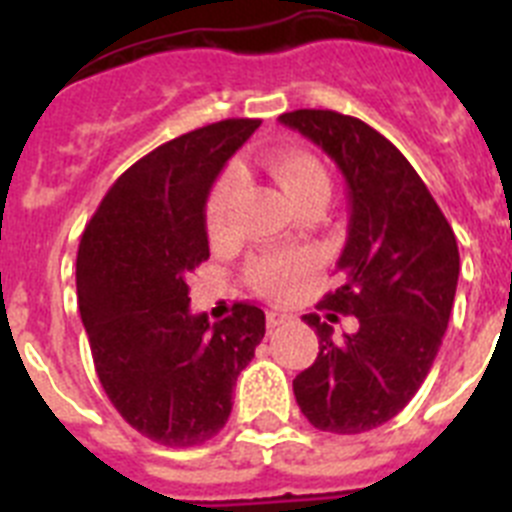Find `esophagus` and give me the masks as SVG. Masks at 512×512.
I'll return each mask as SVG.
<instances>
[{"instance_id":"esophagus-1","label":"esophagus","mask_w":512,"mask_h":512,"mask_svg":"<svg viewBox=\"0 0 512 512\" xmlns=\"http://www.w3.org/2000/svg\"><path fill=\"white\" fill-rule=\"evenodd\" d=\"M287 318H289L287 312L269 310V312H266V325H269V328H279V325H282Z\"/></svg>"}]
</instances>
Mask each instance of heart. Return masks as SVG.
Returning <instances> with one entry per match:
<instances>
[{
	"instance_id": "1",
	"label": "heart",
	"mask_w": 512,
	"mask_h": 512,
	"mask_svg": "<svg viewBox=\"0 0 512 512\" xmlns=\"http://www.w3.org/2000/svg\"><path fill=\"white\" fill-rule=\"evenodd\" d=\"M266 169L277 179L282 192L287 194V200L300 205L310 200H328L330 194V179L325 166L312 153L302 151V148H282L266 156ZM241 187V174L235 169L223 171V176L217 179L212 187L210 197H207L205 220L207 233L215 241H223L230 233V210H233L235 192ZM312 269L310 256H295V259H261L253 264L251 279L256 289L269 292V295H282L284 289L292 282L307 274Z\"/></svg>"
}]
</instances>
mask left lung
<instances>
[{"mask_svg":"<svg viewBox=\"0 0 512 512\" xmlns=\"http://www.w3.org/2000/svg\"><path fill=\"white\" fill-rule=\"evenodd\" d=\"M279 122L323 148L348 189L341 284L318 310L356 314L360 330L333 339L305 315L320 354L292 387L315 428L354 436L395 418L431 372L459 282L456 235L408 158L359 117L295 110Z\"/></svg>","mask_w":512,"mask_h":512,"instance_id":"1","label":"left lung"}]
</instances>
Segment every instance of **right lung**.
<instances>
[{
	"label": "right lung",
	"instance_id": "right-lung-1",
	"mask_svg": "<svg viewBox=\"0 0 512 512\" xmlns=\"http://www.w3.org/2000/svg\"><path fill=\"white\" fill-rule=\"evenodd\" d=\"M261 120H223L135 161L104 194L76 256L94 369L117 413L171 449L220 433L238 374L266 333L248 302L210 323L189 310L187 274L210 259L205 205Z\"/></svg>",
	"mask_w": 512,
	"mask_h": 512
}]
</instances>
